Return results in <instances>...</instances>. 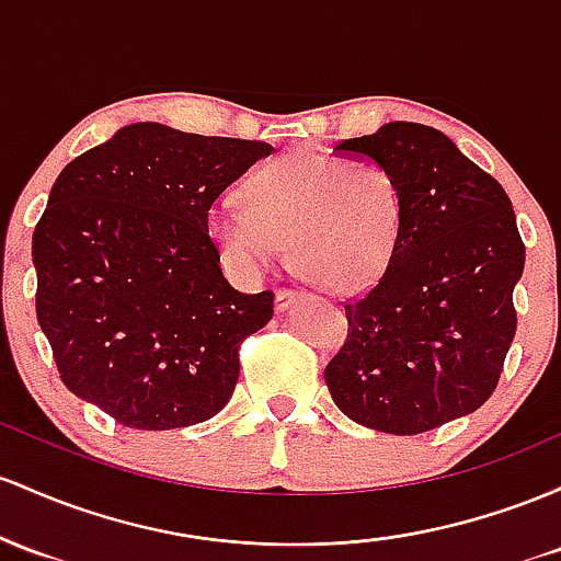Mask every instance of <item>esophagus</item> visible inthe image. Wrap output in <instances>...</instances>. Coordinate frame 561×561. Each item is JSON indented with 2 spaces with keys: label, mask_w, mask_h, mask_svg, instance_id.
I'll use <instances>...</instances> for the list:
<instances>
[{
  "label": "esophagus",
  "mask_w": 561,
  "mask_h": 561,
  "mask_svg": "<svg viewBox=\"0 0 561 561\" xmlns=\"http://www.w3.org/2000/svg\"><path fill=\"white\" fill-rule=\"evenodd\" d=\"M299 299H301V294L288 291V288H280V291L275 294V310H278V312H288L294 305H297Z\"/></svg>",
  "instance_id": "esophagus-1"
}]
</instances>
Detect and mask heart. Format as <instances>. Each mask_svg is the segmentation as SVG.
<instances>
[{
	"label": "heart",
	"instance_id": "heart-1",
	"mask_svg": "<svg viewBox=\"0 0 561 561\" xmlns=\"http://www.w3.org/2000/svg\"><path fill=\"white\" fill-rule=\"evenodd\" d=\"M247 206L222 201L206 230L241 273H267L291 251L294 270L331 294L368 288L392 262L402 191L389 169L297 148L264 163L243 187Z\"/></svg>",
	"mask_w": 561,
	"mask_h": 561
}]
</instances>
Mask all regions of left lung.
Masks as SVG:
<instances>
[{
    "mask_svg": "<svg viewBox=\"0 0 561 561\" xmlns=\"http://www.w3.org/2000/svg\"><path fill=\"white\" fill-rule=\"evenodd\" d=\"M333 153L389 169L405 204L392 262L344 305L347 342L325 365L333 402L387 434L469 416L493 394L517 331L512 294L525 247L512 201L424 124L389 122Z\"/></svg>",
    "mask_w": 561,
    "mask_h": 561,
    "instance_id": "left-lung-1",
    "label": "left lung"
}]
</instances>
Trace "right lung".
I'll use <instances>...</instances> for the list:
<instances>
[{
  "label": "right lung",
  "instance_id": "1",
  "mask_svg": "<svg viewBox=\"0 0 561 561\" xmlns=\"http://www.w3.org/2000/svg\"><path fill=\"white\" fill-rule=\"evenodd\" d=\"M270 153L137 122L62 169L31 256L36 318L77 398L145 432L228 405L238 347L270 323L275 294L230 286L206 217Z\"/></svg>",
  "mask_w": 561,
  "mask_h": 561
}]
</instances>
